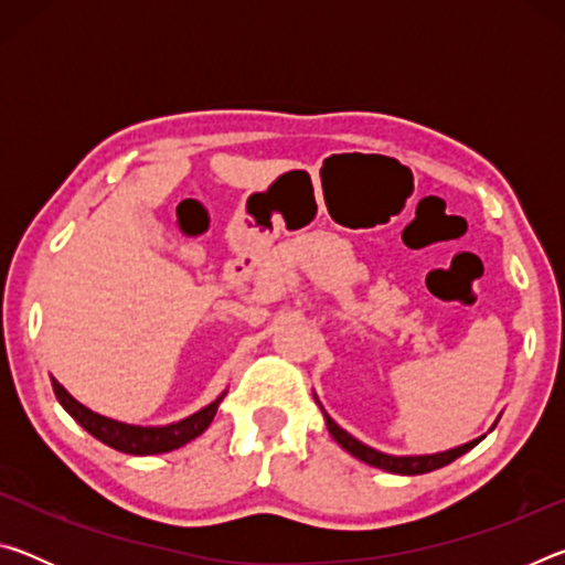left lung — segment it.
Instances as JSON below:
<instances>
[{
  "label": "left lung",
  "instance_id": "left-lung-1",
  "mask_svg": "<svg viewBox=\"0 0 565 565\" xmlns=\"http://www.w3.org/2000/svg\"><path fill=\"white\" fill-rule=\"evenodd\" d=\"M327 418V426H329V434L337 438V444L341 448H347L351 456H356L359 461L369 463V466H376V468H384L388 473H401V476H418V473H428V471H436V468H441L446 463L456 461L458 456H463L466 451H471V448L481 441V438H473V441H468L458 448H451V451H444V454H434V456H388V454H381L376 448H371L366 444H361L353 438L351 434L343 431V428L337 424V420H331L329 414H323Z\"/></svg>",
  "mask_w": 565,
  "mask_h": 565
}]
</instances>
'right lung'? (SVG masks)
<instances>
[{
    "instance_id": "add662e5",
    "label": "right lung",
    "mask_w": 565,
    "mask_h": 565,
    "mask_svg": "<svg viewBox=\"0 0 565 565\" xmlns=\"http://www.w3.org/2000/svg\"><path fill=\"white\" fill-rule=\"evenodd\" d=\"M52 386H54V394H56V398H60V404L64 406L66 414H70L76 424L84 428V431H89L94 438H99L102 444H107L111 448H117V451L131 454V456L167 454V451H174V448H181L189 441H194V438L202 436L209 428V424H212L216 416V408L224 398V394H222L206 408L196 411L194 416L177 420V424L131 426V424H121V420L94 414L92 408L82 406L79 401L66 394V388L60 384V381L52 379Z\"/></svg>"
}]
</instances>
